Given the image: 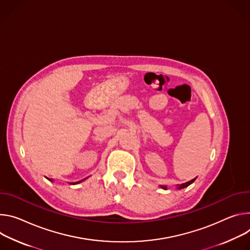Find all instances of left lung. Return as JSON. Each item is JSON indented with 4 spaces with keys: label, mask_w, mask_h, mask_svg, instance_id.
Instances as JSON below:
<instances>
[{
    "label": "left lung",
    "mask_w": 250,
    "mask_h": 250,
    "mask_svg": "<svg viewBox=\"0 0 250 250\" xmlns=\"http://www.w3.org/2000/svg\"><path fill=\"white\" fill-rule=\"evenodd\" d=\"M195 180H196V178L195 179H192V180H190V181H188V182H187V183H185V184H182V185H180L179 186V189H181V188H186V187H188V186H189L191 183H193V182H195ZM163 188H166V187H162Z\"/></svg>",
    "instance_id": "left-lung-1"
}]
</instances>
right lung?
I'll use <instances>...</instances> for the list:
<instances>
[{
	"label": "right lung",
	"mask_w": 250,
	"mask_h": 250,
	"mask_svg": "<svg viewBox=\"0 0 250 250\" xmlns=\"http://www.w3.org/2000/svg\"><path fill=\"white\" fill-rule=\"evenodd\" d=\"M80 182H82V181H79V182H77V183H70L71 185H74V184H78V183H80Z\"/></svg>",
	"instance_id": "right-lung-1"
}]
</instances>
